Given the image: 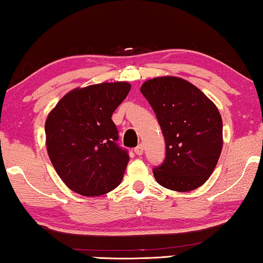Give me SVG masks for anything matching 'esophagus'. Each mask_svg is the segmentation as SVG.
Segmentation results:
<instances>
[{
    "label": "esophagus",
    "mask_w": 263,
    "mask_h": 263,
    "mask_svg": "<svg viewBox=\"0 0 263 263\" xmlns=\"http://www.w3.org/2000/svg\"><path fill=\"white\" fill-rule=\"evenodd\" d=\"M135 153H136L137 155H141L142 153H144V145H142V144L138 145L137 147L135 148Z\"/></svg>",
    "instance_id": "34e87169"
}]
</instances>
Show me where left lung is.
<instances>
[{"label":"left lung","mask_w":263,"mask_h":263,"mask_svg":"<svg viewBox=\"0 0 263 263\" xmlns=\"http://www.w3.org/2000/svg\"><path fill=\"white\" fill-rule=\"evenodd\" d=\"M161 127L166 158L153 168L160 185L191 191L205 183L222 148V122L217 106L194 84L175 77L148 80L140 88Z\"/></svg>","instance_id":"obj_1"}]
</instances>
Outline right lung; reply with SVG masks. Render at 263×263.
<instances>
[{"instance_id":"1","label":"right lung","mask_w":263,"mask_h":263,"mask_svg":"<svg viewBox=\"0 0 263 263\" xmlns=\"http://www.w3.org/2000/svg\"><path fill=\"white\" fill-rule=\"evenodd\" d=\"M130 89L127 82L77 88L47 116L48 157L70 190L99 196L122 182L130 157L117 144L118 131L111 117Z\"/></svg>"}]
</instances>
